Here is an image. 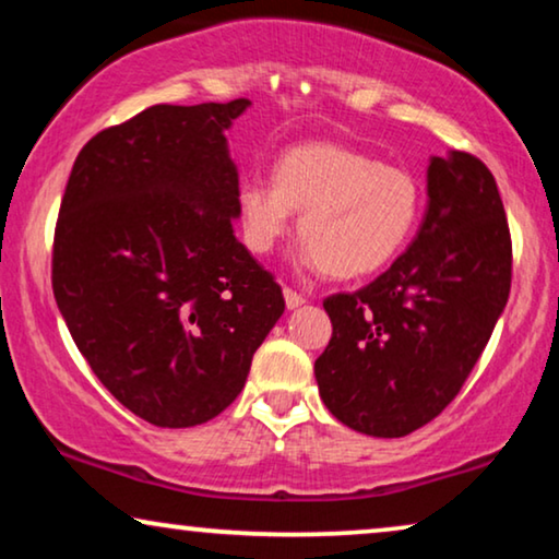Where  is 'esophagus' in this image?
<instances>
[{"label": "esophagus", "mask_w": 559, "mask_h": 559, "mask_svg": "<svg viewBox=\"0 0 559 559\" xmlns=\"http://www.w3.org/2000/svg\"><path fill=\"white\" fill-rule=\"evenodd\" d=\"M282 295H285V305H287V310H297V308H300V305L305 302V297H302V295H297L295 289H289V287L282 289Z\"/></svg>", "instance_id": "34e87169"}]
</instances>
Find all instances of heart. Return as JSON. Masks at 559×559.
<instances>
[{"label":"heart","mask_w":559,"mask_h":559,"mask_svg":"<svg viewBox=\"0 0 559 559\" xmlns=\"http://www.w3.org/2000/svg\"><path fill=\"white\" fill-rule=\"evenodd\" d=\"M423 190L404 167L338 142H302L282 152L272 186L243 182L236 195L241 239L251 254H270L297 218L305 270L358 280L384 270L415 231Z\"/></svg>","instance_id":"b5f03b06"}]
</instances>
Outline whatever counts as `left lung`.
Instances as JSON below:
<instances>
[{"label": "left lung", "mask_w": 559, "mask_h": 559, "mask_svg": "<svg viewBox=\"0 0 559 559\" xmlns=\"http://www.w3.org/2000/svg\"><path fill=\"white\" fill-rule=\"evenodd\" d=\"M511 289V239L493 175L450 150L427 165V209L407 251L354 295L323 302L333 338L316 361L335 419L402 438L440 415L484 354Z\"/></svg>", "instance_id": "obj_1"}]
</instances>
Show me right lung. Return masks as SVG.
Instances as JSON below:
<instances>
[{
	"label": "right lung",
	"mask_w": 559,
	"mask_h": 559,
	"mask_svg": "<svg viewBox=\"0 0 559 559\" xmlns=\"http://www.w3.org/2000/svg\"><path fill=\"white\" fill-rule=\"evenodd\" d=\"M249 106H150L98 132L68 178L58 310L98 381L150 425L221 415L285 312L280 285L234 234L226 129Z\"/></svg>",
	"instance_id": "add662e5"
}]
</instances>
